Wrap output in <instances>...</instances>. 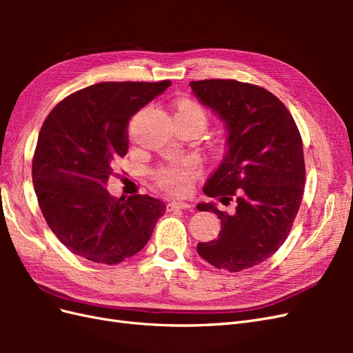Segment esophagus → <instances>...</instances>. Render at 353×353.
Segmentation results:
<instances>
[{"mask_svg":"<svg viewBox=\"0 0 353 353\" xmlns=\"http://www.w3.org/2000/svg\"><path fill=\"white\" fill-rule=\"evenodd\" d=\"M193 206L190 205V203L187 201H183V200H174L168 203V210H174V209H191Z\"/></svg>","mask_w":353,"mask_h":353,"instance_id":"esophagus-1","label":"esophagus"}]
</instances>
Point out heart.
Listing matches in <instances>:
<instances>
[{"mask_svg": "<svg viewBox=\"0 0 353 353\" xmlns=\"http://www.w3.org/2000/svg\"><path fill=\"white\" fill-rule=\"evenodd\" d=\"M185 114L193 113L200 116L205 121V114L194 101L181 99L175 104V114ZM199 174V168L194 160H185L183 163L170 165L163 169H160L156 174L157 184L163 190L169 191L174 194H185L191 188V181Z\"/></svg>", "mask_w": 353, "mask_h": 353, "instance_id": "1", "label": "heart"}]
</instances>
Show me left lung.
Returning <instances> with one entry per match:
<instances>
[{"instance_id":"1","label":"left lung","mask_w":353,"mask_h":353,"mask_svg":"<svg viewBox=\"0 0 353 353\" xmlns=\"http://www.w3.org/2000/svg\"><path fill=\"white\" fill-rule=\"evenodd\" d=\"M196 99L215 113L227 132V153L208 178L203 193L227 205L199 203L216 213V240L199 243L197 253L219 270L239 272L280 249L301 208L305 185L302 138L292 114L274 94L232 79L190 82Z\"/></svg>"}]
</instances>
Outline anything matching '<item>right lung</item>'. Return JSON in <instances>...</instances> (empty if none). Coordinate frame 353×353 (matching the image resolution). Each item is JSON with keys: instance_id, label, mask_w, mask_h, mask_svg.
<instances>
[{"instance_id": "1", "label": "right lung", "mask_w": 353, "mask_h": 353, "mask_svg": "<svg viewBox=\"0 0 353 353\" xmlns=\"http://www.w3.org/2000/svg\"><path fill=\"white\" fill-rule=\"evenodd\" d=\"M168 87L170 81L100 82L70 94L47 116L32 181L48 227L72 253L119 263L144 248L165 215L159 199H116L105 185L114 160L128 152V122Z\"/></svg>"}]
</instances>
